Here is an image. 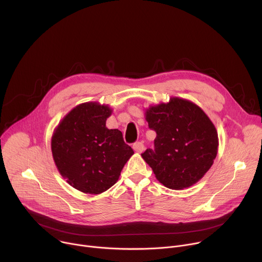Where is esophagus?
<instances>
[{
	"mask_svg": "<svg viewBox=\"0 0 262 262\" xmlns=\"http://www.w3.org/2000/svg\"><path fill=\"white\" fill-rule=\"evenodd\" d=\"M133 148H134V150L137 152H143L145 149V146H144L143 142H136V143H134Z\"/></svg>",
	"mask_w": 262,
	"mask_h": 262,
	"instance_id": "1",
	"label": "esophagus"
}]
</instances>
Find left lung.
<instances>
[{
  "instance_id": "left-lung-1",
  "label": "left lung",
  "mask_w": 262,
  "mask_h": 262,
  "mask_svg": "<svg viewBox=\"0 0 262 262\" xmlns=\"http://www.w3.org/2000/svg\"><path fill=\"white\" fill-rule=\"evenodd\" d=\"M146 120L157 133L155 147L142 158L157 179L172 190L196 183L211 167L217 152V133L195 103L171 98L169 103L149 107Z\"/></svg>"
}]
</instances>
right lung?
<instances>
[{"instance_id": "obj_1", "label": "right lung", "mask_w": 262, "mask_h": 262, "mask_svg": "<svg viewBox=\"0 0 262 262\" xmlns=\"http://www.w3.org/2000/svg\"><path fill=\"white\" fill-rule=\"evenodd\" d=\"M111 113L107 105L80 104L64 117L52 138L59 172L86 194H100L114 185L134 155L120 130L105 127Z\"/></svg>"}]
</instances>
